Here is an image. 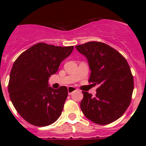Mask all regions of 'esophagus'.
Wrapping results in <instances>:
<instances>
[{
    "mask_svg": "<svg viewBox=\"0 0 146 146\" xmlns=\"http://www.w3.org/2000/svg\"><path fill=\"white\" fill-rule=\"evenodd\" d=\"M76 90H77L76 88L73 87V86H69V87H68V94H69V95H71V94L73 92H74Z\"/></svg>",
    "mask_w": 146,
    "mask_h": 146,
    "instance_id": "34e87169",
    "label": "esophagus"
}]
</instances>
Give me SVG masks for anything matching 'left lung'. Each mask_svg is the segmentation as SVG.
<instances>
[{
  "label": "left lung",
  "instance_id": "left-lung-1",
  "mask_svg": "<svg viewBox=\"0 0 146 146\" xmlns=\"http://www.w3.org/2000/svg\"><path fill=\"white\" fill-rule=\"evenodd\" d=\"M75 47L88 59L91 71L88 82L99 86L94 97L82 91L81 110L94 123L109 124L122 116L131 102L134 79L129 66L120 52L102 42Z\"/></svg>",
  "mask_w": 146,
  "mask_h": 146
}]
</instances>
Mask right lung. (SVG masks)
<instances>
[{
    "instance_id": "add662e5",
    "label": "right lung",
    "mask_w": 146,
    "mask_h": 146,
    "mask_svg": "<svg viewBox=\"0 0 146 146\" xmlns=\"http://www.w3.org/2000/svg\"><path fill=\"white\" fill-rule=\"evenodd\" d=\"M73 49L74 46L36 44L13 64L8 86L10 99L17 113L31 124L49 126L61 115L68 90L66 86L49 87L48 80Z\"/></svg>"
}]
</instances>
